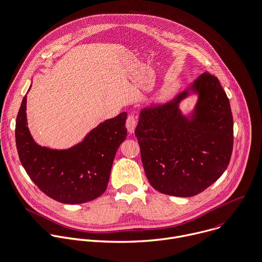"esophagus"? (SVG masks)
Instances as JSON below:
<instances>
[{
  "instance_id": "obj_1",
  "label": "esophagus",
  "mask_w": 262,
  "mask_h": 262,
  "mask_svg": "<svg viewBox=\"0 0 262 262\" xmlns=\"http://www.w3.org/2000/svg\"><path fill=\"white\" fill-rule=\"evenodd\" d=\"M126 128L128 130L129 134H133L135 132L136 125H137V119L134 115H128L127 119H126Z\"/></svg>"
}]
</instances>
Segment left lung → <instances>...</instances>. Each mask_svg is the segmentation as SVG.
<instances>
[{
  "label": "left lung",
  "instance_id": "8db88e82",
  "mask_svg": "<svg viewBox=\"0 0 262 262\" xmlns=\"http://www.w3.org/2000/svg\"><path fill=\"white\" fill-rule=\"evenodd\" d=\"M192 94L198 102L188 115L180 103ZM136 137L145 173L158 192L192 197L215 183L233 152L234 122L220 80L202 73L164 104L141 109Z\"/></svg>",
  "mask_w": 262,
  "mask_h": 262
}]
</instances>
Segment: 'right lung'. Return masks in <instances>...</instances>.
<instances>
[{
  "instance_id": "right-lung-1",
  "label": "right lung",
  "mask_w": 262,
  "mask_h": 262,
  "mask_svg": "<svg viewBox=\"0 0 262 262\" xmlns=\"http://www.w3.org/2000/svg\"><path fill=\"white\" fill-rule=\"evenodd\" d=\"M31 84L28 89L30 90ZM26 95L16 118V147L31 181L50 198L64 204L85 203L107 189L118 147L127 136L126 112L107 119L68 149L38 145L27 126Z\"/></svg>"
}]
</instances>
